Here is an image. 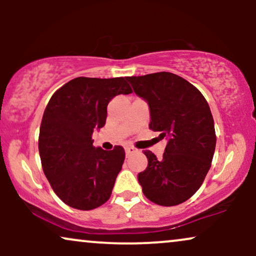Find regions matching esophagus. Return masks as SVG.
Segmentation results:
<instances>
[{
	"mask_svg": "<svg viewBox=\"0 0 256 256\" xmlns=\"http://www.w3.org/2000/svg\"><path fill=\"white\" fill-rule=\"evenodd\" d=\"M136 152V149L134 148V146H126L125 148V152H126V156H130L132 152Z\"/></svg>",
	"mask_w": 256,
	"mask_h": 256,
	"instance_id": "1",
	"label": "esophagus"
}]
</instances>
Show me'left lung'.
<instances>
[{"instance_id":"8db88e82","label":"left lung","mask_w":256,"mask_h":256,"mask_svg":"<svg viewBox=\"0 0 256 256\" xmlns=\"http://www.w3.org/2000/svg\"><path fill=\"white\" fill-rule=\"evenodd\" d=\"M126 80L149 106V128L167 140L161 158L144 150L148 166L138 173V183L154 204L166 207L183 204L204 183L216 150L210 106L192 84L173 73L126 77Z\"/></svg>"}]
</instances>
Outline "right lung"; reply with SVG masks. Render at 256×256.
<instances>
[{"label":"right lung","instance_id":"1","mask_svg":"<svg viewBox=\"0 0 256 256\" xmlns=\"http://www.w3.org/2000/svg\"><path fill=\"white\" fill-rule=\"evenodd\" d=\"M131 91L122 77H78L52 96L43 114L38 149L44 174L70 207L90 210L110 198L124 164V148L104 150L92 146L91 136L104 126L110 100Z\"/></svg>","mask_w":256,"mask_h":256}]
</instances>
